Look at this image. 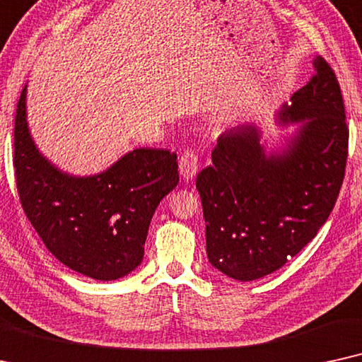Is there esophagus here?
<instances>
[{"label":"esophagus","instance_id":"34e87169","mask_svg":"<svg viewBox=\"0 0 362 362\" xmlns=\"http://www.w3.org/2000/svg\"><path fill=\"white\" fill-rule=\"evenodd\" d=\"M178 168H180V175L185 180H190L199 172V156L194 151H185L178 158Z\"/></svg>","mask_w":362,"mask_h":362}]
</instances>
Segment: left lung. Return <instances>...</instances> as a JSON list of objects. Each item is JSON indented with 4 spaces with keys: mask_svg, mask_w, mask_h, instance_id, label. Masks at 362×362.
I'll list each match as a JSON object with an SVG mask.
<instances>
[{
    "mask_svg": "<svg viewBox=\"0 0 362 362\" xmlns=\"http://www.w3.org/2000/svg\"><path fill=\"white\" fill-rule=\"evenodd\" d=\"M315 76L283 105V125L301 124L285 151L264 152L255 125L216 139L211 165L197 175L209 262L252 281L301 252L334 209L344 180L349 129L332 67L317 56Z\"/></svg>",
    "mask_w": 362,
    "mask_h": 362,
    "instance_id": "left-lung-1",
    "label": "left lung"
}]
</instances>
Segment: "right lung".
<instances>
[{
    "mask_svg": "<svg viewBox=\"0 0 362 362\" xmlns=\"http://www.w3.org/2000/svg\"><path fill=\"white\" fill-rule=\"evenodd\" d=\"M19 202L46 248L94 279L122 278L144 258L152 215L178 184L177 153L136 148L93 177L61 172L42 157L26 122V86L14 119Z\"/></svg>",
    "mask_w": 362,
    "mask_h": 362,
    "instance_id": "obj_1",
    "label": "right lung"
}]
</instances>
